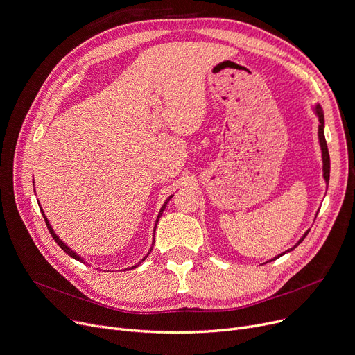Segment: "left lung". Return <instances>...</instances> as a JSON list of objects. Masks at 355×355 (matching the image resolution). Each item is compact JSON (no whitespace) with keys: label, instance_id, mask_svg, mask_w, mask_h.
<instances>
[{"label":"left lung","instance_id":"1","mask_svg":"<svg viewBox=\"0 0 355 355\" xmlns=\"http://www.w3.org/2000/svg\"><path fill=\"white\" fill-rule=\"evenodd\" d=\"M315 112H316V115H318V118H320V129H318V135H320V144H321V149H322V161H324V178H325V181H327V185H328V182H329V170H331V164H329V153H328V146H327V141H325V135H324V112H322V109H321V106L320 105H316V107H315ZM306 234H308V232L302 236V239L297 241V243L291 249V250H293L297 245L301 243V241L306 237ZM291 250H288V252H291ZM284 254V253H282ZM282 254H279V256H282ZM279 256H276L275 259H277ZM275 259H272V260H275Z\"/></svg>","mask_w":355,"mask_h":355}]
</instances>
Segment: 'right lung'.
Listing matches in <instances>:
<instances>
[{
  "instance_id": "add662e5",
  "label": "right lung",
  "mask_w": 355,
  "mask_h": 355,
  "mask_svg": "<svg viewBox=\"0 0 355 355\" xmlns=\"http://www.w3.org/2000/svg\"><path fill=\"white\" fill-rule=\"evenodd\" d=\"M171 197H173V196H171ZM171 197H170V198H166V201H165V202H164V206H162V209H161V211H159V214H158V218H157V223H158V220H159V217H161V214H162V211H164V210H165V207H166V202H168V201H170V200H171ZM42 213H43V211H42ZM43 217H44V221H46V225H47V229H49V232H50V234H51V237H53V239H54V241H55V243H58V245H59V246H60V248H62V249H63V250H64V252H66V253H67V254H69V256H71V257H73V259H76V260H79V262H82V257H80V256H79V254H78V253H76V252H73V250H71V249H70V248H69V246H67V245H64V243H63V240H60V239H59V236H58V234H55V233H54V230H53V229H51V226H50V223H49V220H47V218H46V216H44V213H43ZM154 232H155V230H154ZM151 250H153V249H151ZM148 254H149V253H148ZM148 254H146V256H145V257H144V259H142V260H145V259H146V257H148ZM139 263H141V262H139ZM139 263H138V265H139ZM138 265H135V266H132V268H137V266H138Z\"/></svg>"
}]
</instances>
